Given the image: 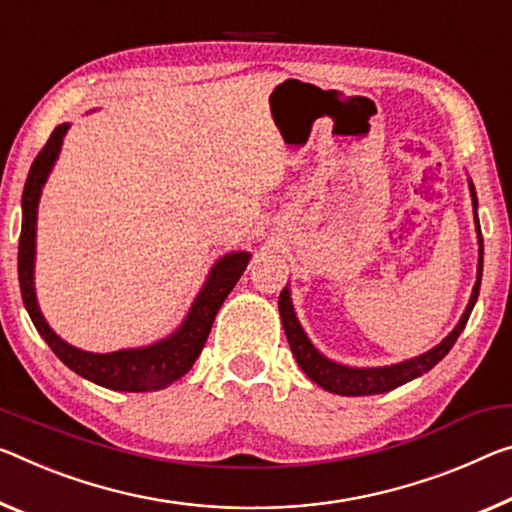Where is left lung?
Listing matches in <instances>:
<instances>
[{
    "instance_id": "obj_1",
    "label": "left lung",
    "mask_w": 512,
    "mask_h": 512,
    "mask_svg": "<svg viewBox=\"0 0 512 512\" xmlns=\"http://www.w3.org/2000/svg\"><path fill=\"white\" fill-rule=\"evenodd\" d=\"M472 186V200H474V212L478 207L476 202V191L474 184ZM476 232H478V243H481V250H478V278L472 291V298H469V305L462 319L449 337L444 339L442 344H437L433 351H428L419 358L405 360L401 364H394V367H378V369H353V367H344V364H337L316 351L312 346L310 339L300 328V323L294 314V307H291L289 300V291L282 289L278 307H280V316H282V326H285V335L289 339L291 353L298 362V367L307 373V378L316 383L319 387L326 389V392L339 394V396H369V394H385L389 389L401 387L403 383H408L412 378H419L421 373L431 371L437 362H440L446 353L451 351V346L456 344V339L460 337L462 328L467 326L469 314L474 310V303L478 298V289H481V275H483V234H481V225H478V216H476Z\"/></svg>"
}]
</instances>
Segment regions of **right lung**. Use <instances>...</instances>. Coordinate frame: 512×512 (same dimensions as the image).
Here are the masks:
<instances>
[{
    "mask_svg": "<svg viewBox=\"0 0 512 512\" xmlns=\"http://www.w3.org/2000/svg\"><path fill=\"white\" fill-rule=\"evenodd\" d=\"M68 123L54 129L50 139L38 152V157L31 164V170L24 182L22 191V232L18 248V278L24 307L34 321L40 337L50 344L66 367H70L81 378L91 380L95 385H102L116 392H150V389H164L177 378H182L193 367L198 355L205 346L209 330L216 319V312L221 310L223 300L237 285L241 273L246 271L248 253H232L223 257L209 273V280L193 303L189 316H186L180 330L173 332L164 342H157L145 348H129V351L116 353H86L79 348L63 342L54 330L47 326L43 314L38 310L36 291H34V255H36V212L38 198L43 191V184L50 175L56 157H59L63 136L68 132Z\"/></svg>",
    "mask_w": 512,
    "mask_h": 512,
    "instance_id": "1",
    "label": "right lung"
}]
</instances>
